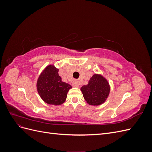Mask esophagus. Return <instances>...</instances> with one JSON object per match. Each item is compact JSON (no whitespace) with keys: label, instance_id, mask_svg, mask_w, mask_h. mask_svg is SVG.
Instances as JSON below:
<instances>
[{"label":"esophagus","instance_id":"esophagus-1","mask_svg":"<svg viewBox=\"0 0 152 152\" xmlns=\"http://www.w3.org/2000/svg\"><path fill=\"white\" fill-rule=\"evenodd\" d=\"M73 86L75 87H79V82L77 80H74L73 82Z\"/></svg>","mask_w":152,"mask_h":152}]
</instances>
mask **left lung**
Here are the masks:
<instances>
[{
    "label": "left lung",
    "mask_w": 152,
    "mask_h": 152,
    "mask_svg": "<svg viewBox=\"0 0 152 152\" xmlns=\"http://www.w3.org/2000/svg\"><path fill=\"white\" fill-rule=\"evenodd\" d=\"M80 91L87 103L98 106L107 100L110 87L107 80L102 75L94 74L89 80L88 84L82 86Z\"/></svg>",
    "instance_id": "left-lung-1"
}]
</instances>
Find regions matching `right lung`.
<instances>
[{"mask_svg":"<svg viewBox=\"0 0 152 152\" xmlns=\"http://www.w3.org/2000/svg\"><path fill=\"white\" fill-rule=\"evenodd\" d=\"M59 70L54 65H48L37 82L38 93L44 102L49 104L60 105L65 102L67 93L72 86L62 82Z\"/></svg>","mask_w":152,"mask_h":152,"instance_id":"add662e5","label":"right lung"}]
</instances>
